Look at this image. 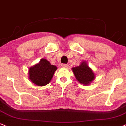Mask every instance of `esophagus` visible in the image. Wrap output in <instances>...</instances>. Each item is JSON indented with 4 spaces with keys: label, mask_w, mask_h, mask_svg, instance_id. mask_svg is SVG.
I'll use <instances>...</instances> for the list:
<instances>
[{
    "label": "esophagus",
    "mask_w": 126,
    "mask_h": 126,
    "mask_svg": "<svg viewBox=\"0 0 126 126\" xmlns=\"http://www.w3.org/2000/svg\"><path fill=\"white\" fill-rule=\"evenodd\" d=\"M61 66L63 68H68V65L65 64V63H63V64H61Z\"/></svg>",
    "instance_id": "esophagus-1"
}]
</instances>
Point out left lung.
Here are the masks:
<instances>
[{
	"mask_svg": "<svg viewBox=\"0 0 126 126\" xmlns=\"http://www.w3.org/2000/svg\"><path fill=\"white\" fill-rule=\"evenodd\" d=\"M72 69L76 79L81 84L88 85L95 78V75L92 69L85 62L82 63L79 66L72 68Z\"/></svg>",
	"mask_w": 126,
	"mask_h": 126,
	"instance_id": "obj_1",
	"label": "left lung"
}]
</instances>
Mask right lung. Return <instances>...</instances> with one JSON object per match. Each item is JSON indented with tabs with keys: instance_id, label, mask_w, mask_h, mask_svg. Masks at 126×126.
Here are the masks:
<instances>
[{
	"instance_id": "obj_1",
	"label": "right lung",
	"mask_w": 126,
	"mask_h": 126,
	"mask_svg": "<svg viewBox=\"0 0 126 126\" xmlns=\"http://www.w3.org/2000/svg\"><path fill=\"white\" fill-rule=\"evenodd\" d=\"M57 69V66L51 65L48 61L42 59L39 63L29 69V78L36 85L44 86L51 81Z\"/></svg>"
}]
</instances>
